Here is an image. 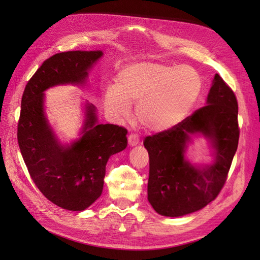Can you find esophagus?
I'll return each instance as SVG.
<instances>
[{
	"mask_svg": "<svg viewBox=\"0 0 260 260\" xmlns=\"http://www.w3.org/2000/svg\"><path fill=\"white\" fill-rule=\"evenodd\" d=\"M128 141H129V144L130 145H137L139 143V138L137 135H133V133H131V135L128 137Z\"/></svg>",
	"mask_w": 260,
	"mask_h": 260,
	"instance_id": "obj_1",
	"label": "esophagus"
}]
</instances>
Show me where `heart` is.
I'll return each instance as SVG.
<instances>
[{
    "label": "heart",
    "instance_id": "1",
    "mask_svg": "<svg viewBox=\"0 0 260 260\" xmlns=\"http://www.w3.org/2000/svg\"><path fill=\"white\" fill-rule=\"evenodd\" d=\"M201 88V77L192 67L137 62L118 73L115 86L106 90L105 105L115 117L127 118L130 103H137L139 123L148 131L160 132L184 119Z\"/></svg>",
    "mask_w": 260,
    "mask_h": 260
}]
</instances>
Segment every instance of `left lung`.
I'll use <instances>...</instances> for the list:
<instances>
[{"label": "left lung", "mask_w": 260, "mask_h": 260, "mask_svg": "<svg viewBox=\"0 0 260 260\" xmlns=\"http://www.w3.org/2000/svg\"><path fill=\"white\" fill-rule=\"evenodd\" d=\"M205 106L168 130L146 137L149 156L147 200L161 216L180 217L214 201L223 187L240 137L238 101L216 74ZM200 133L215 148L214 162L195 168L184 157L190 137Z\"/></svg>", "instance_id": "left-lung-1"}]
</instances>
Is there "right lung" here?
<instances>
[{"label":"right lung","instance_id":"right-lung-1","mask_svg":"<svg viewBox=\"0 0 260 260\" xmlns=\"http://www.w3.org/2000/svg\"><path fill=\"white\" fill-rule=\"evenodd\" d=\"M102 51H69L43 61L21 98L17 139L29 175L40 192L64 209L88 208L102 194L109 157L127 147V129L99 124L95 106L85 105L81 137L61 145L44 114L43 92L57 84H82Z\"/></svg>","mask_w":260,"mask_h":260}]
</instances>
